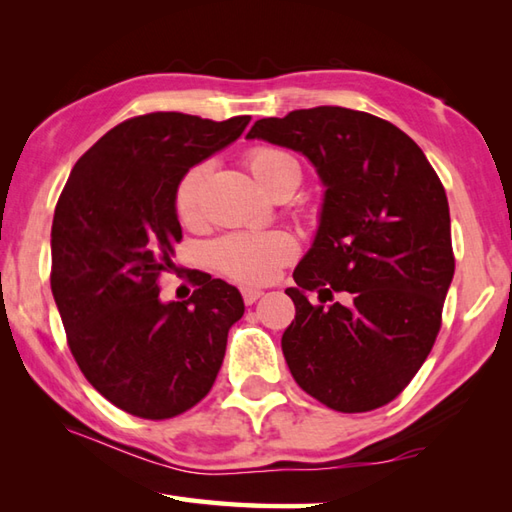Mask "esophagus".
I'll use <instances>...</instances> for the list:
<instances>
[{
	"label": "esophagus",
	"mask_w": 512,
	"mask_h": 512,
	"mask_svg": "<svg viewBox=\"0 0 512 512\" xmlns=\"http://www.w3.org/2000/svg\"><path fill=\"white\" fill-rule=\"evenodd\" d=\"M262 295H264V292L257 290V288H242V299H244L246 306H253V303Z\"/></svg>",
	"instance_id": "34e87169"
}]
</instances>
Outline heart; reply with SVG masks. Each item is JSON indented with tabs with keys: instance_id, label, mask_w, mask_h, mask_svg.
I'll use <instances>...</instances> for the list:
<instances>
[{
	"instance_id": "heart-1",
	"label": "heart",
	"mask_w": 512,
	"mask_h": 512,
	"mask_svg": "<svg viewBox=\"0 0 512 512\" xmlns=\"http://www.w3.org/2000/svg\"><path fill=\"white\" fill-rule=\"evenodd\" d=\"M246 165L255 180L273 193L281 180L299 176V165L277 147H255L248 151ZM209 173V162H198L182 173L173 191V209L180 222L191 224L200 217L202 187ZM297 257L295 237L284 231L266 233H228L209 246V262L222 275L244 286L270 284L279 270Z\"/></svg>"
}]
</instances>
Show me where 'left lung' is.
<instances>
[{"label":"left lung","mask_w":512,"mask_h":512,"mask_svg":"<svg viewBox=\"0 0 512 512\" xmlns=\"http://www.w3.org/2000/svg\"><path fill=\"white\" fill-rule=\"evenodd\" d=\"M248 138L301 151L323 180L321 226L295 268L281 350L297 385L341 413L402 394L427 361L455 273L449 202L413 140L374 114L312 107L262 118ZM350 291L341 307L305 290Z\"/></svg>","instance_id":"left-lung-1"}]
</instances>
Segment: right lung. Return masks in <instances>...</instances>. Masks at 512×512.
I'll list each match as a JSON object with an SVG mask.
<instances>
[{
    "label": "right lung",
    "instance_id": "right-lung-1",
    "mask_svg": "<svg viewBox=\"0 0 512 512\" xmlns=\"http://www.w3.org/2000/svg\"><path fill=\"white\" fill-rule=\"evenodd\" d=\"M250 116L215 123L151 112L110 129L76 162L52 220L50 286L90 385L127 413L167 420L195 407L220 372L237 288L200 270L187 301H160L182 228L180 176L242 136Z\"/></svg>",
    "mask_w": 512,
    "mask_h": 512
}]
</instances>
